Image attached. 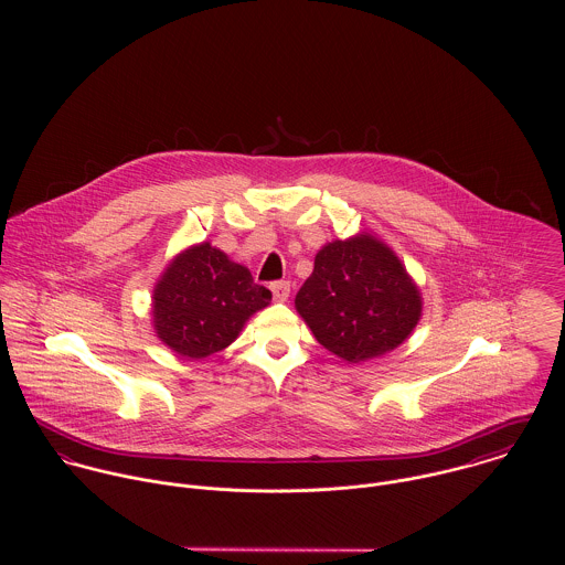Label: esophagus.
I'll return each instance as SVG.
<instances>
[{
  "label": "esophagus",
  "mask_w": 565,
  "mask_h": 565,
  "mask_svg": "<svg viewBox=\"0 0 565 565\" xmlns=\"http://www.w3.org/2000/svg\"><path fill=\"white\" fill-rule=\"evenodd\" d=\"M271 294H274V300L276 302H287L289 300V294H291V285L287 280H276L269 285Z\"/></svg>",
  "instance_id": "esophagus-1"
}]
</instances>
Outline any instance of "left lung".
<instances>
[{
    "mask_svg": "<svg viewBox=\"0 0 565 565\" xmlns=\"http://www.w3.org/2000/svg\"><path fill=\"white\" fill-rule=\"evenodd\" d=\"M296 309L326 350L361 363L403 343L422 318V296L396 252L361 233L316 254Z\"/></svg>",
    "mask_w": 565,
    "mask_h": 565,
    "instance_id": "obj_1",
    "label": "left lung"
}]
</instances>
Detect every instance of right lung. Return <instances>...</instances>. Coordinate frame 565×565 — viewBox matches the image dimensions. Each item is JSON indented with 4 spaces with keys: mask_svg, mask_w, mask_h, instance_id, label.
I'll return each mask as SVG.
<instances>
[{
    "mask_svg": "<svg viewBox=\"0 0 565 565\" xmlns=\"http://www.w3.org/2000/svg\"><path fill=\"white\" fill-rule=\"evenodd\" d=\"M269 300L271 291L256 285L247 267L211 243L191 245L154 287V330L175 354L204 359L228 348Z\"/></svg>",
    "mask_w": 565,
    "mask_h": 565,
    "instance_id": "add662e5",
    "label": "right lung"
}]
</instances>
